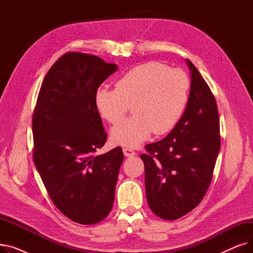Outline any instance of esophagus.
Returning <instances> with one entry per match:
<instances>
[{
  "label": "esophagus",
  "instance_id": "1",
  "mask_svg": "<svg viewBox=\"0 0 253 253\" xmlns=\"http://www.w3.org/2000/svg\"><path fill=\"white\" fill-rule=\"evenodd\" d=\"M123 153H124V155H125L126 157H133V156H135V154H136L133 150L128 149V148H124V149H123Z\"/></svg>",
  "mask_w": 253,
  "mask_h": 253
}]
</instances>
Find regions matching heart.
Here are the masks:
<instances>
[{
    "mask_svg": "<svg viewBox=\"0 0 253 253\" xmlns=\"http://www.w3.org/2000/svg\"><path fill=\"white\" fill-rule=\"evenodd\" d=\"M190 80L178 69L160 62L139 64L116 82V89L98 87L94 106L111 124L118 123L132 104L133 117L123 120L111 131L115 144L136 148L151 134L163 135L175 127L189 100Z\"/></svg>",
    "mask_w": 253,
    "mask_h": 253,
    "instance_id": "b5f03b06",
    "label": "heart"
}]
</instances>
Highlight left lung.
<instances>
[{
    "instance_id": "left-lung-1",
    "label": "left lung",
    "mask_w": 253,
    "mask_h": 253,
    "mask_svg": "<svg viewBox=\"0 0 253 253\" xmlns=\"http://www.w3.org/2000/svg\"><path fill=\"white\" fill-rule=\"evenodd\" d=\"M191 90L185 110L175 127L160 141L145 145L147 201L154 213L173 220L201 202L211 182L220 149L217 105L205 80L185 59Z\"/></svg>"
}]
</instances>
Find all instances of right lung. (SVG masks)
Segmentation results:
<instances>
[{"label":"right lung","mask_w":253,"mask_h":253,"mask_svg":"<svg viewBox=\"0 0 253 253\" xmlns=\"http://www.w3.org/2000/svg\"><path fill=\"white\" fill-rule=\"evenodd\" d=\"M118 70L101 58L70 52L47 73L33 117L34 162L53 203L82 224L111 212L122 149L95 156L106 141L94 93Z\"/></svg>","instance_id":"right-lung-1"}]
</instances>
